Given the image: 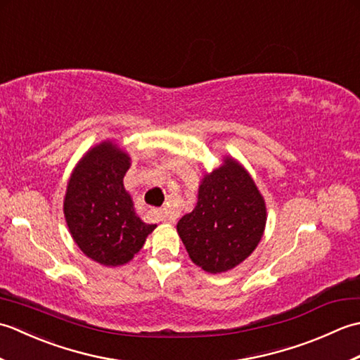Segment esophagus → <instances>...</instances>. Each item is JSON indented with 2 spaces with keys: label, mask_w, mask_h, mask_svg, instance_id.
<instances>
[{
  "label": "esophagus",
  "mask_w": 360,
  "mask_h": 360,
  "mask_svg": "<svg viewBox=\"0 0 360 360\" xmlns=\"http://www.w3.org/2000/svg\"><path fill=\"white\" fill-rule=\"evenodd\" d=\"M156 213H158L159 219L164 221V223H173V221H174V217H173L172 213L168 212L167 209H160V210H158Z\"/></svg>",
  "instance_id": "34e87169"
}]
</instances>
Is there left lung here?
<instances>
[{
    "label": "left lung",
    "instance_id": "obj_1",
    "mask_svg": "<svg viewBox=\"0 0 360 360\" xmlns=\"http://www.w3.org/2000/svg\"><path fill=\"white\" fill-rule=\"evenodd\" d=\"M266 205L249 173L226 159L205 174L193 212L182 217L178 233L192 262L217 274L244 262L262 240Z\"/></svg>",
    "mask_w": 360,
    "mask_h": 360
}]
</instances>
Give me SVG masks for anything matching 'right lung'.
I'll return each instance as SVG.
<instances>
[{
  "label": "right lung",
  "mask_w": 360,
  "mask_h": 360,
  "mask_svg": "<svg viewBox=\"0 0 360 360\" xmlns=\"http://www.w3.org/2000/svg\"><path fill=\"white\" fill-rule=\"evenodd\" d=\"M129 158L105 142L86 153L68 182L65 218L83 254L105 266L129 262L156 224L136 215L124 188Z\"/></svg>",
  "instance_id": "1"
}]
</instances>
